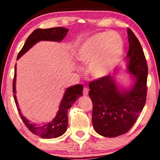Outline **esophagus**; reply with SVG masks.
I'll use <instances>...</instances> for the list:
<instances>
[{"label":"esophagus","instance_id":"obj_1","mask_svg":"<svg viewBox=\"0 0 160 160\" xmlns=\"http://www.w3.org/2000/svg\"><path fill=\"white\" fill-rule=\"evenodd\" d=\"M88 93H89V89H88V88L84 87L83 89V94L84 96H87Z\"/></svg>","mask_w":160,"mask_h":160}]
</instances>
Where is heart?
I'll use <instances>...</instances> for the list:
<instances>
[{
  "label": "heart",
  "instance_id": "obj_1",
  "mask_svg": "<svg viewBox=\"0 0 160 160\" xmlns=\"http://www.w3.org/2000/svg\"><path fill=\"white\" fill-rule=\"evenodd\" d=\"M123 51V42L117 33H100L94 35L78 47L76 56L88 64V71L93 78L107 76L117 65Z\"/></svg>",
  "mask_w": 160,
  "mask_h": 160
}]
</instances>
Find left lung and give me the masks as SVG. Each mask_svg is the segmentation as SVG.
I'll return each instance as SVG.
<instances>
[{"instance_id": "left-lung-1", "label": "left lung", "mask_w": 160, "mask_h": 160, "mask_svg": "<svg viewBox=\"0 0 160 160\" xmlns=\"http://www.w3.org/2000/svg\"><path fill=\"white\" fill-rule=\"evenodd\" d=\"M127 70L135 83L130 90H120L113 78L106 76L89 84L92 100V123L104 137L115 138L132 128L145 105L148 67L144 53L134 33L128 28Z\"/></svg>"}]
</instances>
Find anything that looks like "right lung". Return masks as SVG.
Listing matches in <instances>:
<instances>
[{
  "mask_svg": "<svg viewBox=\"0 0 160 160\" xmlns=\"http://www.w3.org/2000/svg\"><path fill=\"white\" fill-rule=\"evenodd\" d=\"M68 32L69 30L67 29L60 28V27L49 29H36L27 39L22 49L18 53L17 60H18L24 53H25L30 48H32L36 42L41 40L60 42L64 38ZM16 64L14 67V77L13 80V98H14V101L20 116L29 130L33 134L45 139L56 138L63 135L66 132L68 126V110L78 98L82 96L83 86L82 84H76V85L67 88L65 93L64 94L62 100L61 101L59 110L58 111L56 116L52 122L47 124H37L31 123V122L27 120L26 118L24 117L20 112L16 96Z\"/></svg>",
  "mask_w": 160,
  "mask_h": 160,
  "instance_id": "1",
  "label": "right lung"
}]
</instances>
